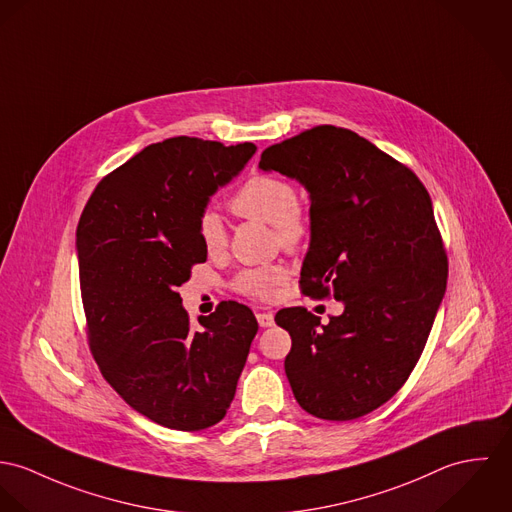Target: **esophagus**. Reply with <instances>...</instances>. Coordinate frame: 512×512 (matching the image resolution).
Instances as JSON below:
<instances>
[{
    "label": "esophagus",
    "instance_id": "1",
    "mask_svg": "<svg viewBox=\"0 0 512 512\" xmlns=\"http://www.w3.org/2000/svg\"><path fill=\"white\" fill-rule=\"evenodd\" d=\"M257 322L261 328H271L275 324V314L273 312H257Z\"/></svg>",
    "mask_w": 512,
    "mask_h": 512
}]
</instances>
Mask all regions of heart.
Here are the masks:
<instances>
[{
  "mask_svg": "<svg viewBox=\"0 0 512 512\" xmlns=\"http://www.w3.org/2000/svg\"><path fill=\"white\" fill-rule=\"evenodd\" d=\"M229 208L241 218L265 222L275 228L279 243L294 249L308 233V216L296 202L292 182L275 174L251 176L231 198ZM198 235L208 255H220L228 247V233L218 212L208 210L198 222ZM286 279L281 265H261L245 269L237 275L235 288L253 298H269Z\"/></svg>",
  "mask_w": 512,
  "mask_h": 512,
  "instance_id": "obj_1",
  "label": "heart"
}]
</instances>
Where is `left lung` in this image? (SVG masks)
Instances as JSON below:
<instances>
[{"instance_id": "1", "label": "left lung", "mask_w": 512, "mask_h": 512, "mask_svg": "<svg viewBox=\"0 0 512 512\" xmlns=\"http://www.w3.org/2000/svg\"><path fill=\"white\" fill-rule=\"evenodd\" d=\"M259 169L306 188L310 247L300 284L343 304L326 326L306 308L277 314L292 338L284 371L294 398L322 420L365 416L412 373L446 292L430 194L410 169L334 125L271 145Z\"/></svg>"}]
</instances>
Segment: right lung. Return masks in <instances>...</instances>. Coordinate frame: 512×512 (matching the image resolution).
<instances>
[{
    "instance_id": "right-lung-1",
    "label": "right lung",
    "mask_w": 512,
    "mask_h": 512,
    "mask_svg": "<svg viewBox=\"0 0 512 512\" xmlns=\"http://www.w3.org/2000/svg\"><path fill=\"white\" fill-rule=\"evenodd\" d=\"M255 151L196 137L153 143L98 184L76 229L94 359L133 410L171 430L226 416L259 328L233 300L192 326L178 294L206 261L198 222L210 198Z\"/></svg>"
}]
</instances>
